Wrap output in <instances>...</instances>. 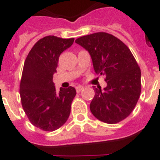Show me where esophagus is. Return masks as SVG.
<instances>
[{
  "instance_id": "34e87169",
  "label": "esophagus",
  "mask_w": 160,
  "mask_h": 160,
  "mask_svg": "<svg viewBox=\"0 0 160 160\" xmlns=\"http://www.w3.org/2000/svg\"><path fill=\"white\" fill-rule=\"evenodd\" d=\"M83 89H84V87H83L82 85H78L77 87H76V91L79 93V92H80V91H81Z\"/></svg>"
}]
</instances>
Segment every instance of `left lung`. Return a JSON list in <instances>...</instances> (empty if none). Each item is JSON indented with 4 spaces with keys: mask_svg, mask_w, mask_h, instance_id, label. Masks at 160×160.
Listing matches in <instances>:
<instances>
[{
    "mask_svg": "<svg viewBox=\"0 0 160 160\" xmlns=\"http://www.w3.org/2000/svg\"><path fill=\"white\" fill-rule=\"evenodd\" d=\"M75 42L92 59L94 70L103 75L107 86L95 88L90 109L107 124H116L131 114L141 92V71L134 55L119 39L105 32L81 36Z\"/></svg>",
    "mask_w": 160,
    "mask_h": 160,
    "instance_id": "1",
    "label": "left lung"
}]
</instances>
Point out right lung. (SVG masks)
I'll list each match as a JSON object with an SVG mask.
<instances>
[{
	"label": "right lung",
	"instance_id": "obj_1",
	"mask_svg": "<svg viewBox=\"0 0 160 160\" xmlns=\"http://www.w3.org/2000/svg\"><path fill=\"white\" fill-rule=\"evenodd\" d=\"M74 38L48 36L39 40L24 63L20 84L21 105L34 126L44 131L59 129L70 116L74 87L60 88L53 82L60 54L72 46Z\"/></svg>",
	"mask_w": 160,
	"mask_h": 160
}]
</instances>
